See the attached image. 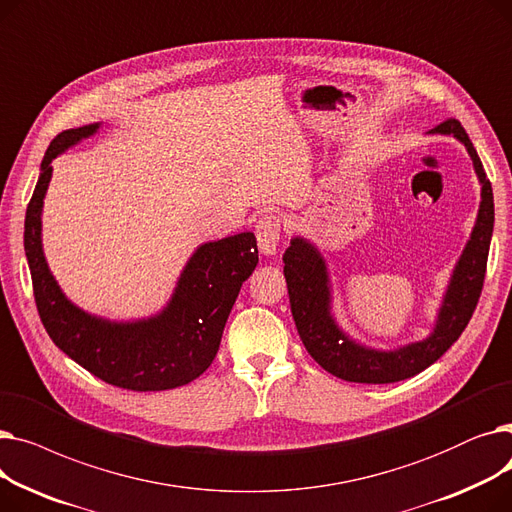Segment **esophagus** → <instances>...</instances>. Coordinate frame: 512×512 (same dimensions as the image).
<instances>
[{
	"instance_id": "34e87169",
	"label": "esophagus",
	"mask_w": 512,
	"mask_h": 512,
	"mask_svg": "<svg viewBox=\"0 0 512 512\" xmlns=\"http://www.w3.org/2000/svg\"><path fill=\"white\" fill-rule=\"evenodd\" d=\"M282 220L274 213H265L255 224V236H257V245L261 253L265 255H274L280 245V236H282Z\"/></svg>"
}]
</instances>
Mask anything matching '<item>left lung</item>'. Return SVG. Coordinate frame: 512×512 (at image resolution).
<instances>
[{
    "label": "left lung",
    "mask_w": 512,
    "mask_h": 512,
    "mask_svg": "<svg viewBox=\"0 0 512 512\" xmlns=\"http://www.w3.org/2000/svg\"><path fill=\"white\" fill-rule=\"evenodd\" d=\"M432 132L454 134L467 147L477 178L481 182L477 222L459 263L454 267V274L446 290L438 324L432 336L390 353L371 351V348L355 344L338 330L330 315L326 263L311 242L303 238H292L290 247L282 257L290 311L294 324H297L299 336L309 355L340 380L357 384H392L413 378V375L436 363L459 340L477 307L483 280H486L490 240L494 230L492 184L486 176V170L481 166V159L469 139V134L459 120L448 118Z\"/></svg>",
    "instance_id": "8db88e82"
}]
</instances>
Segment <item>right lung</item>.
Masks as SVG:
<instances>
[{
	"mask_svg": "<svg viewBox=\"0 0 512 512\" xmlns=\"http://www.w3.org/2000/svg\"><path fill=\"white\" fill-rule=\"evenodd\" d=\"M99 128L60 132L45 151L41 176L26 207L24 251L35 303L49 338L99 380L134 392H157L197 380L218 355L230 309L259 261L253 232L207 242L188 261L170 305L157 317L112 324L74 307L49 274L41 249V207L51 161Z\"/></svg>",
	"mask_w": 512,
	"mask_h": 512,
	"instance_id": "1",
	"label": "right lung"
}]
</instances>
